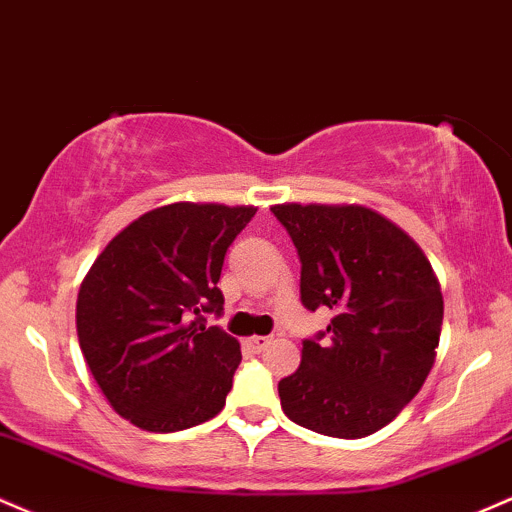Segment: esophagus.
Here are the masks:
<instances>
[{"instance_id":"34e87169","label":"esophagus","mask_w":512,"mask_h":512,"mask_svg":"<svg viewBox=\"0 0 512 512\" xmlns=\"http://www.w3.org/2000/svg\"><path fill=\"white\" fill-rule=\"evenodd\" d=\"M268 343H271V338H268V336H251V338H246L244 346L249 348L251 353H261V350L266 348Z\"/></svg>"}]
</instances>
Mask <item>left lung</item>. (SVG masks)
<instances>
[{
	"mask_svg": "<svg viewBox=\"0 0 512 512\" xmlns=\"http://www.w3.org/2000/svg\"><path fill=\"white\" fill-rule=\"evenodd\" d=\"M300 256V297L329 307L326 331L278 382L297 426L355 440L392 423L418 394L440 343L442 292L421 246L363 205H273Z\"/></svg>",
	"mask_w": 512,
	"mask_h": 512,
	"instance_id": "obj_1",
	"label": "left lung"
}]
</instances>
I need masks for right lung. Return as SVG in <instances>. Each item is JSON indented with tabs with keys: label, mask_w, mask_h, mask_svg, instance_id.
<instances>
[{
	"label": "right lung",
	"mask_w": 512,
	"mask_h": 512,
	"mask_svg": "<svg viewBox=\"0 0 512 512\" xmlns=\"http://www.w3.org/2000/svg\"><path fill=\"white\" fill-rule=\"evenodd\" d=\"M254 205L171 203L108 241L77 297L86 365L113 411L149 433L210 421L241 363L220 317L225 254Z\"/></svg>",
	"instance_id": "add662e5"
}]
</instances>
